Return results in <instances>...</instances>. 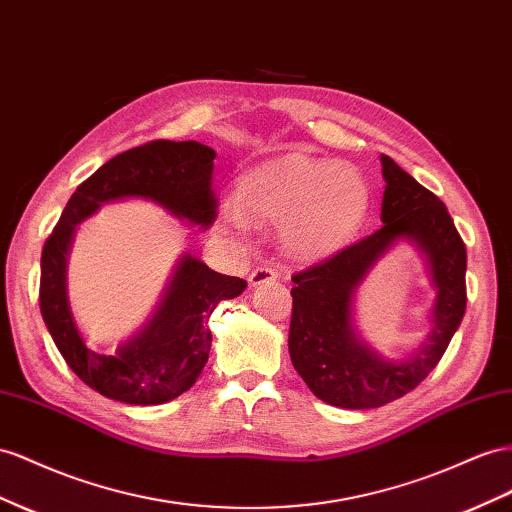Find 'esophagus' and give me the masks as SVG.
Instances as JSON below:
<instances>
[{
  "mask_svg": "<svg viewBox=\"0 0 512 512\" xmlns=\"http://www.w3.org/2000/svg\"><path fill=\"white\" fill-rule=\"evenodd\" d=\"M275 278H278V271H275V269H271V267H256L250 273V284L252 286H260V284L273 282Z\"/></svg>",
  "mask_w": 512,
  "mask_h": 512,
  "instance_id": "esophagus-1",
  "label": "esophagus"
}]
</instances>
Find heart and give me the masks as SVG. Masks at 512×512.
Masks as SVG:
<instances>
[{
    "label": "heart",
    "instance_id": "obj_1",
    "mask_svg": "<svg viewBox=\"0 0 512 512\" xmlns=\"http://www.w3.org/2000/svg\"><path fill=\"white\" fill-rule=\"evenodd\" d=\"M372 206L366 176L349 163L303 153L245 174L237 211L252 224H282L288 252L321 258L349 245Z\"/></svg>",
    "mask_w": 512,
    "mask_h": 512
}]
</instances>
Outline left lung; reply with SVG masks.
I'll use <instances>...</instances> for the list:
<instances>
[{
    "instance_id": "8db88e82",
    "label": "left lung",
    "mask_w": 512,
    "mask_h": 512,
    "mask_svg": "<svg viewBox=\"0 0 512 512\" xmlns=\"http://www.w3.org/2000/svg\"><path fill=\"white\" fill-rule=\"evenodd\" d=\"M381 165L383 226L366 239L297 271L290 290V362L314 396L344 409L388 405L420 385L446 353L467 306V252L446 204L388 155H381ZM400 236L416 240L429 256L438 299L434 331L425 347L409 363L392 365L354 338L350 299L371 262Z\"/></svg>"
}]
</instances>
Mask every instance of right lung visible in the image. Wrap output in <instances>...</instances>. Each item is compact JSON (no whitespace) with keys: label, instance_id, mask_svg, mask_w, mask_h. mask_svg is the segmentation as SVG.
Returning <instances> with one entry per match:
<instances>
[{"label":"right lung","instance_id":"obj_1","mask_svg":"<svg viewBox=\"0 0 512 512\" xmlns=\"http://www.w3.org/2000/svg\"><path fill=\"white\" fill-rule=\"evenodd\" d=\"M215 150L200 142L155 140L103 163L77 187L40 256V314L64 362L88 388L127 405H161L187 392L211 351L209 319L219 301L243 293L245 280L185 256L153 321L118 355L90 351L68 310L64 271L75 224L103 202L150 198L193 224L211 226Z\"/></svg>","mask_w":512,"mask_h":512}]
</instances>
